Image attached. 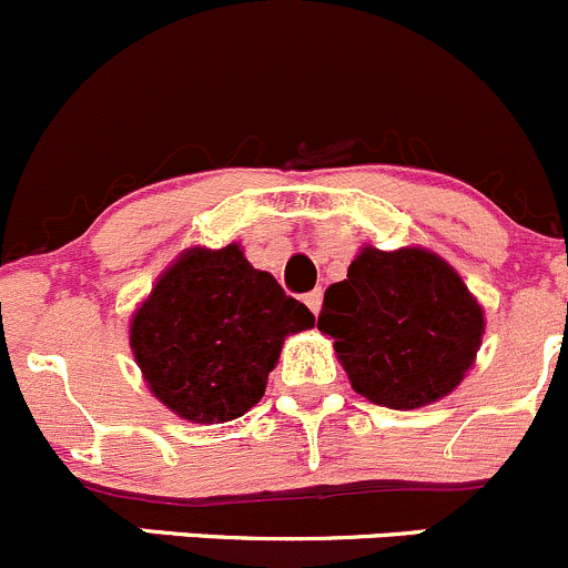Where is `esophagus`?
I'll use <instances>...</instances> for the list:
<instances>
[{"instance_id": "1", "label": "esophagus", "mask_w": 568, "mask_h": 568, "mask_svg": "<svg viewBox=\"0 0 568 568\" xmlns=\"http://www.w3.org/2000/svg\"><path fill=\"white\" fill-rule=\"evenodd\" d=\"M322 296H324V294H322V288H313L311 294H305V305L311 307L313 316H316V313L322 311Z\"/></svg>"}]
</instances>
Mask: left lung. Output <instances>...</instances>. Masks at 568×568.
<instances>
[{"label": "left lung", "instance_id": "8db88e82", "mask_svg": "<svg viewBox=\"0 0 568 568\" xmlns=\"http://www.w3.org/2000/svg\"><path fill=\"white\" fill-rule=\"evenodd\" d=\"M318 329L357 394L413 410L458 388L486 322L460 274L430 250L363 246L346 280L324 291Z\"/></svg>", "mask_w": 568, "mask_h": 568}]
</instances>
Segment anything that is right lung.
<instances>
[{"label":"right lung","mask_w":568,"mask_h":568,"mask_svg":"<svg viewBox=\"0 0 568 568\" xmlns=\"http://www.w3.org/2000/svg\"><path fill=\"white\" fill-rule=\"evenodd\" d=\"M313 313L252 266L239 244L183 252L130 324V346L152 394L194 424H222L257 405L285 335Z\"/></svg>","instance_id":"obj_1"}]
</instances>
